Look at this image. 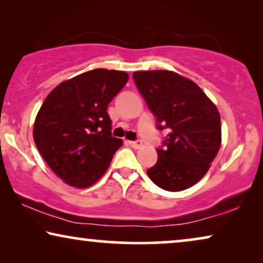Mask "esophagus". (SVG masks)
Instances as JSON below:
<instances>
[{"label":"esophagus","mask_w":263,"mask_h":263,"mask_svg":"<svg viewBox=\"0 0 263 263\" xmlns=\"http://www.w3.org/2000/svg\"><path fill=\"white\" fill-rule=\"evenodd\" d=\"M128 143L133 147V148H135V149L141 148V147H142V141H141V140H136V141H128Z\"/></svg>","instance_id":"34e87169"}]
</instances>
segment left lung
Returning a JSON list of instances; mask_svg holds the SVG:
<instances>
[{"label": "left lung", "mask_w": 263, "mask_h": 263, "mask_svg": "<svg viewBox=\"0 0 263 263\" xmlns=\"http://www.w3.org/2000/svg\"><path fill=\"white\" fill-rule=\"evenodd\" d=\"M159 130L167 129L147 175L161 189L181 192L206 175L221 143L220 115L204 92L170 70L133 73Z\"/></svg>", "instance_id": "left-lung-1"}]
</instances>
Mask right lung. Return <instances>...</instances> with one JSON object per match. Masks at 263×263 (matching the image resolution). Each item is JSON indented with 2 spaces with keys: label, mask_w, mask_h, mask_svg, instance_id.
Returning <instances> with one entry per match:
<instances>
[{
  "label": "right lung",
  "mask_w": 263,
  "mask_h": 263,
  "mask_svg": "<svg viewBox=\"0 0 263 263\" xmlns=\"http://www.w3.org/2000/svg\"><path fill=\"white\" fill-rule=\"evenodd\" d=\"M128 74L93 69L63 81L38 111L35 146L50 168L75 188H87L109 167L123 145L111 134L107 105L124 87Z\"/></svg>",
  "instance_id": "right-lung-1"
}]
</instances>
